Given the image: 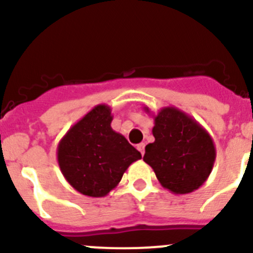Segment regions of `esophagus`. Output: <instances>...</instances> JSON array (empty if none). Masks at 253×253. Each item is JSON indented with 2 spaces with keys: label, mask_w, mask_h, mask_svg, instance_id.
<instances>
[{
  "label": "esophagus",
  "mask_w": 253,
  "mask_h": 253,
  "mask_svg": "<svg viewBox=\"0 0 253 253\" xmlns=\"http://www.w3.org/2000/svg\"><path fill=\"white\" fill-rule=\"evenodd\" d=\"M144 147H145L144 143H141V144L137 145V149H138L139 152H141V154H142V155H144Z\"/></svg>",
  "instance_id": "34e87169"
}]
</instances>
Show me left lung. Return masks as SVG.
Returning a JSON list of instances; mask_svg holds the SVG:
<instances>
[{
	"instance_id": "8db88e82",
	"label": "left lung",
	"mask_w": 253,
	"mask_h": 253,
	"mask_svg": "<svg viewBox=\"0 0 253 253\" xmlns=\"http://www.w3.org/2000/svg\"><path fill=\"white\" fill-rule=\"evenodd\" d=\"M145 112H150L144 106ZM155 141L145 147L143 160L154 170L160 185L176 195L200 188L211 175L216 152L213 138L193 117L174 106L154 116Z\"/></svg>"
}]
</instances>
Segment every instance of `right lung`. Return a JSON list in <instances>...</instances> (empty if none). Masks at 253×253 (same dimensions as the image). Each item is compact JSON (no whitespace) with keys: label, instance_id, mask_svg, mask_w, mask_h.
Here are the masks:
<instances>
[{"label":"right lung","instance_id":"obj_1","mask_svg":"<svg viewBox=\"0 0 253 253\" xmlns=\"http://www.w3.org/2000/svg\"><path fill=\"white\" fill-rule=\"evenodd\" d=\"M111 108L94 106L62 137L57 162L67 182L89 197H105L142 155L111 128Z\"/></svg>","mask_w":253,"mask_h":253}]
</instances>
